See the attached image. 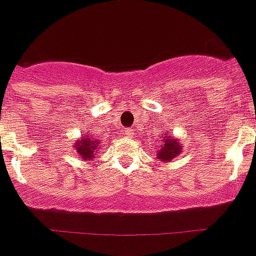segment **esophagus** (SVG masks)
Returning a JSON list of instances; mask_svg holds the SVG:
<instances>
[{
	"instance_id": "34e87169",
	"label": "esophagus",
	"mask_w": 256,
	"mask_h": 256,
	"mask_svg": "<svg viewBox=\"0 0 256 256\" xmlns=\"http://www.w3.org/2000/svg\"><path fill=\"white\" fill-rule=\"evenodd\" d=\"M124 135H126V136H128V138H130V136H132V128H128V130H124Z\"/></svg>"
}]
</instances>
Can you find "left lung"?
Instances as JSON below:
<instances>
[{
  "instance_id": "left-lung-1",
  "label": "left lung",
  "mask_w": 256,
  "mask_h": 256,
  "mask_svg": "<svg viewBox=\"0 0 256 256\" xmlns=\"http://www.w3.org/2000/svg\"><path fill=\"white\" fill-rule=\"evenodd\" d=\"M182 151V146L180 140L178 138H174L167 132L163 134L160 140V150L158 152V159L162 160L163 163H167V162H171L172 159H175L178 155H180V152Z\"/></svg>"
}]
</instances>
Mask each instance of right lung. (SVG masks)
<instances>
[{
    "label": "right lung",
    "mask_w": 256,
    "mask_h": 256,
    "mask_svg": "<svg viewBox=\"0 0 256 256\" xmlns=\"http://www.w3.org/2000/svg\"><path fill=\"white\" fill-rule=\"evenodd\" d=\"M101 147L100 140L92 136V135H85L78 138L74 144V151L78 152V156L82 160H92L93 158H96V154Z\"/></svg>",
    "instance_id": "add662e5"
}]
</instances>
